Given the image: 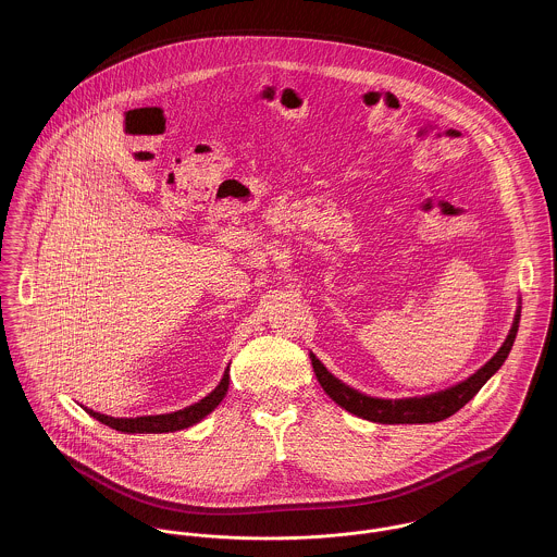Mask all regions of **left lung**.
<instances>
[{"mask_svg":"<svg viewBox=\"0 0 557 557\" xmlns=\"http://www.w3.org/2000/svg\"><path fill=\"white\" fill-rule=\"evenodd\" d=\"M518 323H520V309L513 319V325L509 330V336L505 338L504 346L497 350V355L480 370L470 375L466 382H459L457 386H450L447 391L428 395L420 398H398V400H384V398L366 397L352 388H348L341 380H336L330 371L325 370L319 363L318 357L311 355V363L318 375L321 388L325 395L336 400L346 411L377 422V424H432L447 420L455 411H459L470 398H474L478 391L486 384V380L504 366L516 334H518Z\"/></svg>","mask_w":557,"mask_h":557,"instance_id":"obj_1","label":"left lung"}]
</instances>
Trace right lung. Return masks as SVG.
<instances>
[{
    "label": "right lung",
    "instance_id": "right-lung-1",
    "mask_svg": "<svg viewBox=\"0 0 557 557\" xmlns=\"http://www.w3.org/2000/svg\"><path fill=\"white\" fill-rule=\"evenodd\" d=\"M230 368L223 373V380L219 382V386L212 391L211 395L189 405L186 409L173 411V413H164V416H141V418H110L104 413L85 409L91 418H96L98 422L110 425L119 432H127V434H160V432H175V430H184L189 425L198 424L202 418H207L212 409L223 400L230 388Z\"/></svg>",
    "mask_w": 557,
    "mask_h": 557
}]
</instances>
